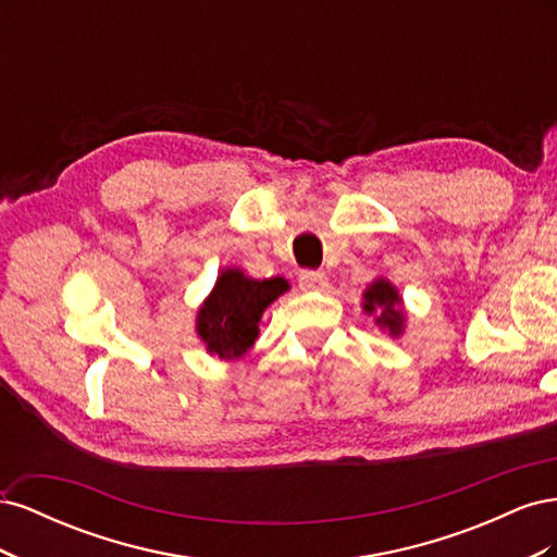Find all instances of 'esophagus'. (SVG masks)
<instances>
[{
	"instance_id": "obj_1",
	"label": "esophagus",
	"mask_w": 557,
	"mask_h": 557,
	"mask_svg": "<svg viewBox=\"0 0 557 557\" xmlns=\"http://www.w3.org/2000/svg\"><path fill=\"white\" fill-rule=\"evenodd\" d=\"M327 285V276L323 272H299V288L301 290H323Z\"/></svg>"
}]
</instances>
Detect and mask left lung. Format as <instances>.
I'll list each match as a JSON object with an SVG mask.
<instances>
[{"label":"left lung","instance_id":"left-lung-1","mask_svg":"<svg viewBox=\"0 0 557 557\" xmlns=\"http://www.w3.org/2000/svg\"><path fill=\"white\" fill-rule=\"evenodd\" d=\"M364 305L362 309L369 315H376V325L381 330L391 332V336H399L404 332V311H401V297L395 285L385 278H376L364 290Z\"/></svg>","mask_w":557,"mask_h":557}]
</instances>
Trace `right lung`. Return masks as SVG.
<instances>
[{
  "label": "right lung",
  "mask_w": 557,
  "mask_h": 557,
  "mask_svg": "<svg viewBox=\"0 0 557 557\" xmlns=\"http://www.w3.org/2000/svg\"><path fill=\"white\" fill-rule=\"evenodd\" d=\"M290 285L285 278H250L242 269H225L197 311V334L211 356L237 360L258 339L264 309Z\"/></svg>",
  "instance_id": "1"
}]
</instances>
